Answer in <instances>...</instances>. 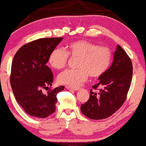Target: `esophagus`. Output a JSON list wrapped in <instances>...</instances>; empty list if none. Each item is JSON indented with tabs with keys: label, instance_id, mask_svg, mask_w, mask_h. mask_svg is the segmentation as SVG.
Here are the masks:
<instances>
[{
	"label": "esophagus",
	"instance_id": "34e87169",
	"mask_svg": "<svg viewBox=\"0 0 146 146\" xmlns=\"http://www.w3.org/2000/svg\"><path fill=\"white\" fill-rule=\"evenodd\" d=\"M66 88H67L68 90H74V91H77V90H80V88L78 87H71V86H66Z\"/></svg>",
	"mask_w": 146,
	"mask_h": 146
}]
</instances>
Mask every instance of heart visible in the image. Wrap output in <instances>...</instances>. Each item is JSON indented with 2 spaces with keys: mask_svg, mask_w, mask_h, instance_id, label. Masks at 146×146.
Listing matches in <instances>:
<instances>
[{
  "mask_svg": "<svg viewBox=\"0 0 146 146\" xmlns=\"http://www.w3.org/2000/svg\"><path fill=\"white\" fill-rule=\"evenodd\" d=\"M68 56L78 58L77 69L62 72L58 75V80L72 87L80 86L88 75L94 79L103 76L112 62V52L109 48L86 40H78L70 43L66 51L58 48L53 49L48 57V63L54 69H62L66 66Z\"/></svg>",
  "mask_w": 146,
  "mask_h": 146,
  "instance_id": "heart-1",
  "label": "heart"
}]
</instances>
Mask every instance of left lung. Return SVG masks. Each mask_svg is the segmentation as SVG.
<instances>
[{
    "instance_id": "obj_1",
    "label": "left lung",
    "mask_w": 146,
    "mask_h": 146,
    "mask_svg": "<svg viewBox=\"0 0 146 146\" xmlns=\"http://www.w3.org/2000/svg\"><path fill=\"white\" fill-rule=\"evenodd\" d=\"M132 77L130 58L119 45H117L113 62L99 82L93 85L98 93L90 90L89 100L82 104L81 111L91 119H104L113 115L125 101Z\"/></svg>"
}]
</instances>
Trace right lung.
<instances>
[{"label": "right lung", "mask_w": 146, "mask_h": 146, "mask_svg": "<svg viewBox=\"0 0 146 146\" xmlns=\"http://www.w3.org/2000/svg\"><path fill=\"white\" fill-rule=\"evenodd\" d=\"M63 38H40L23 45L16 52L11 64L10 83L16 102L30 116L46 118L56 110L57 94L64 86L48 90L53 73L46 64L50 53Z\"/></svg>", "instance_id": "1"}]
</instances>
